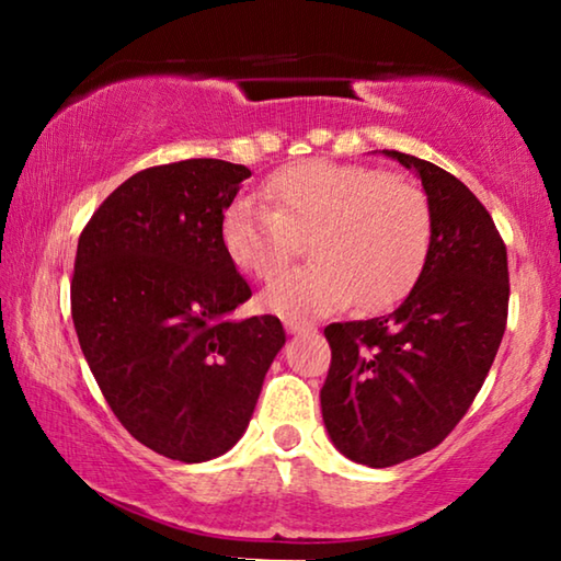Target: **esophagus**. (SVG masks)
Masks as SVG:
<instances>
[{"label":"esophagus","instance_id":"34e87169","mask_svg":"<svg viewBox=\"0 0 561 561\" xmlns=\"http://www.w3.org/2000/svg\"><path fill=\"white\" fill-rule=\"evenodd\" d=\"M287 331L294 336H301V334H311L314 331V327L311 324H297V321H287Z\"/></svg>","mask_w":561,"mask_h":561}]
</instances>
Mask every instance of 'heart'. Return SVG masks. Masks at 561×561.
<instances>
[{"label": "heart", "instance_id": "obj_1", "mask_svg": "<svg viewBox=\"0 0 561 561\" xmlns=\"http://www.w3.org/2000/svg\"><path fill=\"white\" fill-rule=\"evenodd\" d=\"M260 205L240 197L225 210L222 244L257 279L284 270L301 240L309 257L262 294L272 314L311 321L356 299L381 309L415 282L431 247V203L405 175L366 165L304 160L274 173Z\"/></svg>", "mask_w": 561, "mask_h": 561}]
</instances>
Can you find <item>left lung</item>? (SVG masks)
<instances>
[{"mask_svg": "<svg viewBox=\"0 0 561 561\" xmlns=\"http://www.w3.org/2000/svg\"><path fill=\"white\" fill-rule=\"evenodd\" d=\"M421 178L431 247L391 314L329 324L321 415L348 460L391 468L440 445L485 383L507 324V247L478 197L448 170L383 150Z\"/></svg>", "mask_w": 561, "mask_h": 561, "instance_id": "obj_1", "label": "left lung"}]
</instances>
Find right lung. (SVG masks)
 Here are the masks:
<instances>
[{
	"instance_id": "1",
	"label": "right lung",
	"mask_w": 561,
	"mask_h": 561,
	"mask_svg": "<svg viewBox=\"0 0 561 561\" xmlns=\"http://www.w3.org/2000/svg\"><path fill=\"white\" fill-rule=\"evenodd\" d=\"M250 168L215 158L140 170L83 227L71 279L76 336L123 428L180 462L232 448L287 341L222 244Z\"/></svg>"
}]
</instances>
